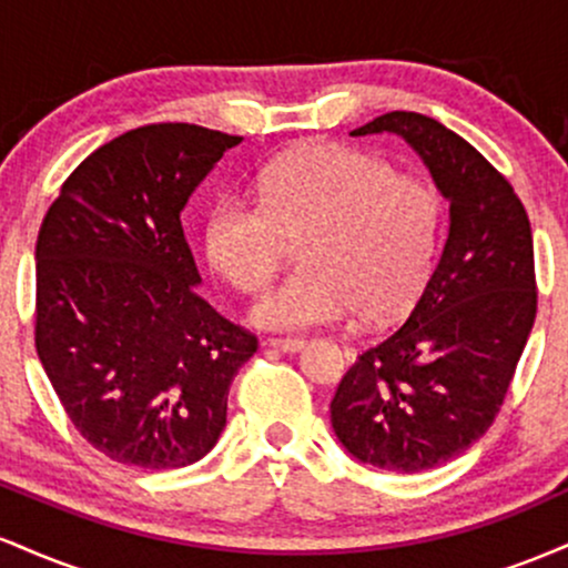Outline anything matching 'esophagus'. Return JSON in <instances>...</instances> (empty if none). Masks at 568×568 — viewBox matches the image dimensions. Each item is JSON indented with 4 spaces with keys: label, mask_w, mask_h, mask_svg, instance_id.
I'll list each match as a JSON object with an SVG mask.
<instances>
[{
    "label": "esophagus",
    "mask_w": 568,
    "mask_h": 568,
    "mask_svg": "<svg viewBox=\"0 0 568 568\" xmlns=\"http://www.w3.org/2000/svg\"><path fill=\"white\" fill-rule=\"evenodd\" d=\"M264 344L280 352H298L304 347V338H266Z\"/></svg>",
    "instance_id": "esophagus-1"
}]
</instances>
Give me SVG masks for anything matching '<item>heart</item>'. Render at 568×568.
Instances as JSON below:
<instances>
[{
    "instance_id": "1",
    "label": "heart",
    "mask_w": 568,
    "mask_h": 568,
    "mask_svg": "<svg viewBox=\"0 0 568 568\" xmlns=\"http://www.w3.org/2000/svg\"><path fill=\"white\" fill-rule=\"evenodd\" d=\"M438 237L440 197L427 181L336 143L275 160L258 200L224 194L202 230L207 262L243 293L266 288L304 240V270L251 310L270 331L336 325L355 310L366 323L397 317L425 288Z\"/></svg>"
}]
</instances>
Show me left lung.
I'll list each match as a JSON object with an SVG mask.
<instances>
[{"label":"left lung","mask_w":568,"mask_h":568,"mask_svg":"<svg viewBox=\"0 0 568 568\" xmlns=\"http://www.w3.org/2000/svg\"><path fill=\"white\" fill-rule=\"evenodd\" d=\"M395 133L448 200L440 262L408 321L357 355L331 400L342 446L389 473L465 454L499 414L537 317L531 224L510 181L454 130L389 112L349 135Z\"/></svg>","instance_id":"obj_1"}]
</instances>
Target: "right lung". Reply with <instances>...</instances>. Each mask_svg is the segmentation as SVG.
Here are the masks:
<instances>
[{
  "label": "right lung",
  "mask_w": 568,
  "mask_h": 568,
  "mask_svg": "<svg viewBox=\"0 0 568 568\" xmlns=\"http://www.w3.org/2000/svg\"><path fill=\"white\" fill-rule=\"evenodd\" d=\"M240 135L135 128L63 181L37 237L34 342L71 425L122 465L200 462L256 336L197 293L181 211Z\"/></svg>",
  "instance_id": "1"
}]
</instances>
